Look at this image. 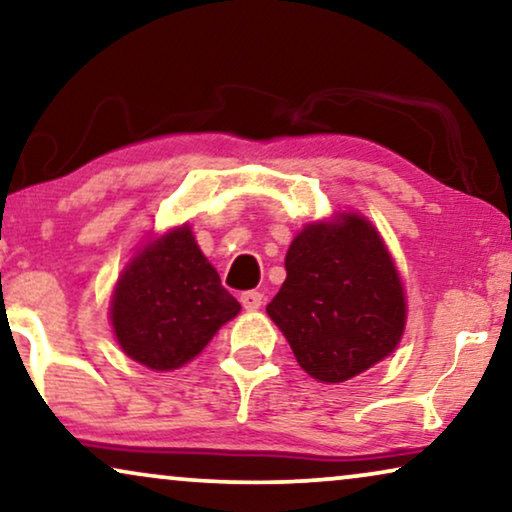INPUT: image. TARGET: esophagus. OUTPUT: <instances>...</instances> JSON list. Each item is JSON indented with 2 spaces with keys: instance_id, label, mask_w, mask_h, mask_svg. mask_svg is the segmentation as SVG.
<instances>
[{
  "instance_id": "esophagus-1",
  "label": "esophagus",
  "mask_w": 512,
  "mask_h": 512,
  "mask_svg": "<svg viewBox=\"0 0 512 512\" xmlns=\"http://www.w3.org/2000/svg\"><path fill=\"white\" fill-rule=\"evenodd\" d=\"M240 303H242L244 310L254 312V310H258V307L263 305V293H258V291H244L242 296H240Z\"/></svg>"
}]
</instances>
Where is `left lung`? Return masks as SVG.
<instances>
[{
  "mask_svg": "<svg viewBox=\"0 0 512 512\" xmlns=\"http://www.w3.org/2000/svg\"><path fill=\"white\" fill-rule=\"evenodd\" d=\"M284 265L268 314L307 375L345 382L394 352L405 328V293L373 223L359 214L310 223Z\"/></svg>",
  "mask_w": 512,
  "mask_h": 512,
  "instance_id": "1",
  "label": "left lung"
}]
</instances>
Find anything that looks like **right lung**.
I'll list each match as a JSON object with an SVG mask.
<instances>
[{
    "label": "right lung",
    "mask_w": 512,
    "mask_h": 512,
    "mask_svg": "<svg viewBox=\"0 0 512 512\" xmlns=\"http://www.w3.org/2000/svg\"><path fill=\"white\" fill-rule=\"evenodd\" d=\"M240 312L181 226L132 258L111 298V326L130 359L151 370H174L195 359L219 328Z\"/></svg>",
    "instance_id": "add662e5"
}]
</instances>
